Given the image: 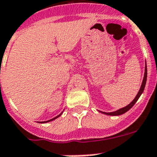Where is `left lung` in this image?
<instances>
[{"label": "left lung", "instance_id": "obj_1", "mask_svg": "<svg viewBox=\"0 0 157 157\" xmlns=\"http://www.w3.org/2000/svg\"><path fill=\"white\" fill-rule=\"evenodd\" d=\"M146 80H147V65H146V62H145V67H144V77H143L142 83H141V88H140V90H139L138 93L137 94L136 97L133 99V101L129 103V104H128L127 106H126V107H122V108L118 109V110H117V111H113V112H103V111H100V112H102L103 114H107V115H113V116L121 115V114H124V113L127 112L129 109L131 108L133 105L135 104L136 102L137 101V99H139V97L141 96V95L143 93V92H144V87H145V84H146Z\"/></svg>", "mask_w": 157, "mask_h": 157}]
</instances>
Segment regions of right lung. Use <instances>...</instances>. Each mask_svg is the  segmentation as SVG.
Wrapping results in <instances>:
<instances>
[{
	"mask_svg": "<svg viewBox=\"0 0 157 157\" xmlns=\"http://www.w3.org/2000/svg\"><path fill=\"white\" fill-rule=\"evenodd\" d=\"M62 113H63V111H62V113H61V114H58V116H56L55 118H52V119H50V120H48V121H44V122H39V123H46V122H51V121H53V120H54V119H56V118H58V117H60L61 116V115H62Z\"/></svg>",
	"mask_w": 157,
	"mask_h": 157,
	"instance_id": "right-lung-1",
	"label": "right lung"
}]
</instances>
